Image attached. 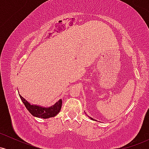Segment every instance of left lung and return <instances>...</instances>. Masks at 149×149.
Listing matches in <instances>:
<instances>
[{
	"label": "left lung",
	"mask_w": 149,
	"mask_h": 149,
	"mask_svg": "<svg viewBox=\"0 0 149 149\" xmlns=\"http://www.w3.org/2000/svg\"><path fill=\"white\" fill-rule=\"evenodd\" d=\"M88 117H89V118H90V119H91V120H95V119H94V118H91V117H90V116H88Z\"/></svg>",
	"instance_id": "left-lung-1"
}]
</instances>
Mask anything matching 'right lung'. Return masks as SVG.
<instances>
[{
	"label": "right lung",
	"mask_w": 149,
	"mask_h": 149,
	"mask_svg": "<svg viewBox=\"0 0 149 149\" xmlns=\"http://www.w3.org/2000/svg\"><path fill=\"white\" fill-rule=\"evenodd\" d=\"M19 95L27 110L34 117L41 118L44 119L54 117L55 116H57L61 110V104H62V100L61 99L56 102L54 105L49 107H44L42 106L37 105V104H31L28 101L26 100L24 97H22L21 95Z\"/></svg>",
	"instance_id": "add662e5"
}]
</instances>
